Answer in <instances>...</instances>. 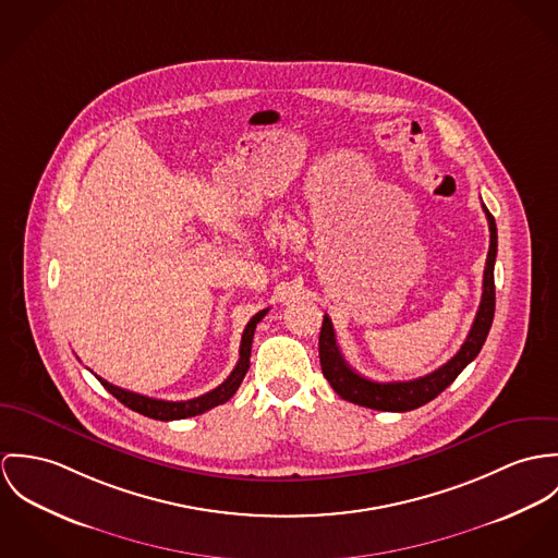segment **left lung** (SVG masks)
Returning <instances> with one entry per match:
<instances>
[{
  "instance_id": "obj_1",
  "label": "left lung",
  "mask_w": 558,
  "mask_h": 558,
  "mask_svg": "<svg viewBox=\"0 0 558 558\" xmlns=\"http://www.w3.org/2000/svg\"><path fill=\"white\" fill-rule=\"evenodd\" d=\"M486 218H488V229H490V250L486 258V269H484V293H482V304L477 310V316L473 320V327L460 347V351L442 364L438 371L430 372L426 376L413 378V380H393V383H376L360 372L353 371L338 344H336V331L331 325V318L325 314L323 316V327L318 336V357H320V371L323 376L329 380L333 391L360 407L374 409V411H393V413H404L420 409L434 400L445 387H449L456 376L464 371L482 351L488 331L493 327L495 318V260H496V222L495 216L488 211L484 205Z\"/></svg>"
}]
</instances>
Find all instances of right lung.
Returning <instances> with one entry per match:
<instances>
[{"label":"right lung","mask_w":558,"mask_h":558,"mask_svg":"<svg viewBox=\"0 0 558 558\" xmlns=\"http://www.w3.org/2000/svg\"><path fill=\"white\" fill-rule=\"evenodd\" d=\"M267 314V310H260L256 312L246 325L244 329V336H242V347H240V362L238 366L233 368V372L229 374V378L218 385L216 389L198 396V398H192V400H184V402H169V400H156V398H147V396H141V393H134V391H128L122 387H116L111 383H107L105 378L98 376V380L105 385V389L109 393H113L122 404H125L128 409L145 415V417H151V420H160V422H171V420H186V417H194V415H201L218 404H225L242 385L244 376L250 368V349H252V338H254V329H256V323Z\"/></svg>","instance_id":"add662e5"}]
</instances>
